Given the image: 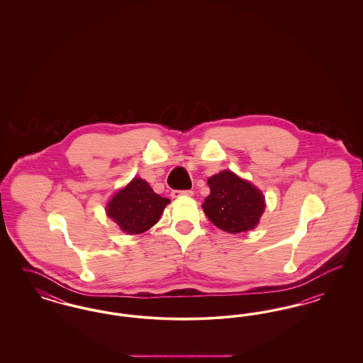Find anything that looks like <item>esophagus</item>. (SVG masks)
Listing matches in <instances>:
<instances>
[{
    "label": "esophagus",
    "instance_id": "esophagus-1",
    "mask_svg": "<svg viewBox=\"0 0 363 363\" xmlns=\"http://www.w3.org/2000/svg\"><path fill=\"white\" fill-rule=\"evenodd\" d=\"M184 196H193V191L191 190H173L172 191V197L174 199H179Z\"/></svg>",
    "mask_w": 363,
    "mask_h": 363
}]
</instances>
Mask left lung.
Segmentation results:
<instances>
[{
    "mask_svg": "<svg viewBox=\"0 0 363 363\" xmlns=\"http://www.w3.org/2000/svg\"><path fill=\"white\" fill-rule=\"evenodd\" d=\"M211 193L203 209L220 230L235 234L255 228L264 212V197L252 184L231 172L215 174L208 179Z\"/></svg>",
    "mask_w": 363,
    "mask_h": 363,
    "instance_id": "obj_1",
    "label": "left lung"
}]
</instances>
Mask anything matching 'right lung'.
<instances>
[{
    "label": "right lung",
    "instance_id": "obj_1",
    "mask_svg": "<svg viewBox=\"0 0 363 363\" xmlns=\"http://www.w3.org/2000/svg\"><path fill=\"white\" fill-rule=\"evenodd\" d=\"M169 199L159 196L141 178H135L107 204V215L128 234H140L157 223Z\"/></svg>",
    "mask_w": 363,
    "mask_h": 363
}]
</instances>
